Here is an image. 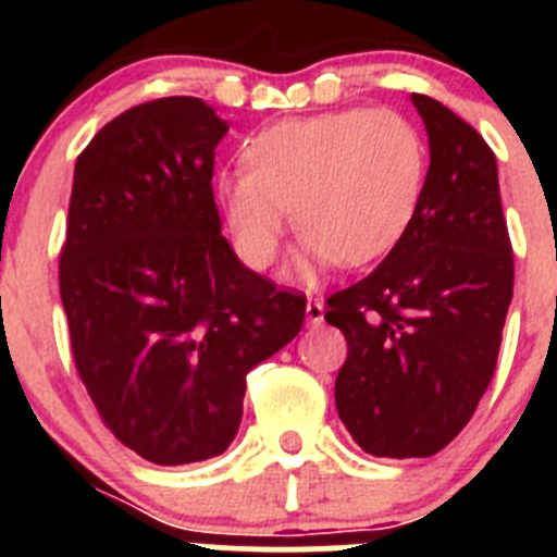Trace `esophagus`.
<instances>
[{"label":"esophagus","instance_id":"1","mask_svg":"<svg viewBox=\"0 0 557 557\" xmlns=\"http://www.w3.org/2000/svg\"><path fill=\"white\" fill-rule=\"evenodd\" d=\"M307 321L312 323V326H318V323L323 321V301H318V298H309V301H307Z\"/></svg>","mask_w":557,"mask_h":557}]
</instances>
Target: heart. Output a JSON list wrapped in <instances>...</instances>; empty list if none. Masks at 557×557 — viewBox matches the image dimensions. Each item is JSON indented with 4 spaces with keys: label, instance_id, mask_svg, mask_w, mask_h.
Returning <instances> with one entry per match:
<instances>
[{
    "label": "heart",
    "instance_id": "b5f03b06",
    "mask_svg": "<svg viewBox=\"0 0 557 557\" xmlns=\"http://www.w3.org/2000/svg\"><path fill=\"white\" fill-rule=\"evenodd\" d=\"M426 141L405 113L346 108L264 127L245 166L220 175V203L250 268L282 250L289 209L304 234L295 273L318 264L362 268L391 253L421 209Z\"/></svg>",
    "mask_w": 557,
    "mask_h": 557
}]
</instances>
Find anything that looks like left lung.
<instances>
[{
  "instance_id": "1",
  "label": "left lung",
  "mask_w": 557,
  "mask_h": 557,
  "mask_svg": "<svg viewBox=\"0 0 557 557\" xmlns=\"http://www.w3.org/2000/svg\"><path fill=\"white\" fill-rule=\"evenodd\" d=\"M430 133L416 220L371 275L326 298L346 334L339 421L368 455L430 457L488 391L513 298L494 150L444 102L412 95Z\"/></svg>"
}]
</instances>
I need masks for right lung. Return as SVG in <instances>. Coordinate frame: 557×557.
I'll list each match as a JSON object with an SVG mask.
<instances>
[{"mask_svg": "<svg viewBox=\"0 0 557 557\" xmlns=\"http://www.w3.org/2000/svg\"><path fill=\"white\" fill-rule=\"evenodd\" d=\"M225 131L198 97H161L108 122L75 164L58 273L72 359L102 424L159 466L228 449L245 376L307 312L220 234Z\"/></svg>", "mask_w": 557, "mask_h": 557, "instance_id": "obj_1", "label": "right lung"}]
</instances>
